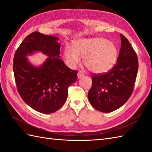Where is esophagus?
Here are the masks:
<instances>
[{
	"label": "esophagus",
	"mask_w": 152,
	"mask_h": 152,
	"mask_svg": "<svg viewBox=\"0 0 152 152\" xmlns=\"http://www.w3.org/2000/svg\"><path fill=\"white\" fill-rule=\"evenodd\" d=\"M83 76H84V73L81 72V71H79L78 73H77V77H78V79L81 78V77Z\"/></svg>",
	"instance_id": "esophagus-1"
}]
</instances>
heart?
I'll return each instance as SVG.
<instances>
[{
	"instance_id": "heart-1",
	"label": "heart",
	"mask_w": 152,
	"mask_h": 152,
	"mask_svg": "<svg viewBox=\"0 0 152 152\" xmlns=\"http://www.w3.org/2000/svg\"><path fill=\"white\" fill-rule=\"evenodd\" d=\"M74 45L75 49L67 46L64 51L65 58L71 67L79 64L81 58H84L85 65L91 72L104 73L114 67L118 59V48L107 39H80Z\"/></svg>"
}]
</instances>
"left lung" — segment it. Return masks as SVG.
Here are the masks:
<instances>
[{
	"instance_id": "1",
	"label": "left lung",
	"mask_w": 152,
	"mask_h": 152,
	"mask_svg": "<svg viewBox=\"0 0 152 152\" xmlns=\"http://www.w3.org/2000/svg\"><path fill=\"white\" fill-rule=\"evenodd\" d=\"M121 48L116 64L107 73L93 75L88 93L91 104L102 113H110L124 104L133 92L138 70L135 51L121 34Z\"/></svg>"
}]
</instances>
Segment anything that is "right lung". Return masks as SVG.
Here are the masks:
<instances>
[{"label": "right lung", "mask_w": 152, "mask_h": 152, "mask_svg": "<svg viewBox=\"0 0 152 152\" xmlns=\"http://www.w3.org/2000/svg\"><path fill=\"white\" fill-rule=\"evenodd\" d=\"M59 39L34 31L21 43L14 57L13 71L19 94L31 108L44 114L53 113L65 104L67 88L77 79V71L71 69L59 59ZM37 52L48 57L39 66L27 58Z\"/></svg>", "instance_id": "add662e5"}]
</instances>
